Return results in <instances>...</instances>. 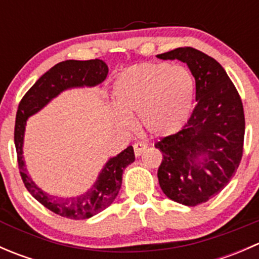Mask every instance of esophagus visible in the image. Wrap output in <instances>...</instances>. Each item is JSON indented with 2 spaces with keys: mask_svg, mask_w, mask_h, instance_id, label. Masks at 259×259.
Instances as JSON below:
<instances>
[{
  "mask_svg": "<svg viewBox=\"0 0 259 259\" xmlns=\"http://www.w3.org/2000/svg\"><path fill=\"white\" fill-rule=\"evenodd\" d=\"M133 146H134V153H135V155H137V156L142 155V154L146 150V148H148V145H146L145 143H143V142L135 143V144Z\"/></svg>",
  "mask_w": 259,
  "mask_h": 259,
  "instance_id": "obj_1",
  "label": "esophagus"
}]
</instances>
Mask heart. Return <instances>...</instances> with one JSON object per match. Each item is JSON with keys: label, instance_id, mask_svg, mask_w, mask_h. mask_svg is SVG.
I'll return each instance as SVG.
<instances>
[{"label": "heart", "instance_id": "obj_1", "mask_svg": "<svg viewBox=\"0 0 259 259\" xmlns=\"http://www.w3.org/2000/svg\"><path fill=\"white\" fill-rule=\"evenodd\" d=\"M194 90V77L187 67L168 62L135 65L115 82V121L127 127L129 116L138 114L140 129L153 137H168L187 122Z\"/></svg>", "mask_w": 259, "mask_h": 259}]
</instances>
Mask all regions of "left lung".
<instances>
[{"mask_svg": "<svg viewBox=\"0 0 259 259\" xmlns=\"http://www.w3.org/2000/svg\"><path fill=\"white\" fill-rule=\"evenodd\" d=\"M185 62L195 79V105L180 132L163 138L158 169L161 190L188 207L215 197L236 174L243 155L245 120L236 86L217 60L193 48L156 55Z\"/></svg>", "mask_w": 259, "mask_h": 259, "instance_id": "8db88e82", "label": "left lung"}]
</instances>
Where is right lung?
<instances>
[{
  "label": "right lung",
  "mask_w": 259,
  "mask_h": 259,
  "mask_svg": "<svg viewBox=\"0 0 259 259\" xmlns=\"http://www.w3.org/2000/svg\"><path fill=\"white\" fill-rule=\"evenodd\" d=\"M108 65L103 60H66L59 62L42 75L20 101L15 122V146L21 178L30 194L54 213L65 218L88 219L100 213L114 202L121 187L122 171L135 160L134 149L127 146L124 151L109 159L95 184L90 190L76 198H57L42 192L27 176L22 155L23 135L28 116L37 113L61 91L81 86H96L108 76Z\"/></svg>",
  "instance_id": "add662e5"
}]
</instances>
